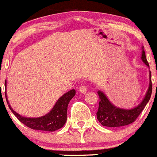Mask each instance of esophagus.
Wrapping results in <instances>:
<instances>
[{
	"label": "esophagus",
	"instance_id": "34e87169",
	"mask_svg": "<svg viewBox=\"0 0 157 157\" xmlns=\"http://www.w3.org/2000/svg\"><path fill=\"white\" fill-rule=\"evenodd\" d=\"M79 92H81V93L84 94L87 92V89H86V87L85 86H81L79 87Z\"/></svg>",
	"mask_w": 157,
	"mask_h": 157
}]
</instances>
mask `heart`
<instances>
[{
    "label": "heart",
    "instance_id": "heart-1",
    "mask_svg": "<svg viewBox=\"0 0 157 157\" xmlns=\"http://www.w3.org/2000/svg\"><path fill=\"white\" fill-rule=\"evenodd\" d=\"M62 81H65V78H62Z\"/></svg>",
    "mask_w": 157,
    "mask_h": 157
}]
</instances>
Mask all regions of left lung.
Masks as SVG:
<instances>
[{
	"mask_svg": "<svg viewBox=\"0 0 157 157\" xmlns=\"http://www.w3.org/2000/svg\"><path fill=\"white\" fill-rule=\"evenodd\" d=\"M141 59L144 62L145 65L150 68V65L146 58V54H145L143 47H142ZM149 78H150V83H149L147 93L140 104L133 108L124 109L116 106L110 102V100L103 92L98 90L97 93L99 96V105H98V109L96 113L97 119L98 122L102 126H107V127H119V126H126L133 122L136 119L140 116L151 97L152 82L150 71Z\"/></svg>",
	"mask_w": 157,
	"mask_h": 157,
	"instance_id": "obj_1",
	"label": "left lung"
}]
</instances>
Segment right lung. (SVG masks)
I'll list each match as a JSON object with an SVG mask.
<instances>
[{
  "mask_svg": "<svg viewBox=\"0 0 157 157\" xmlns=\"http://www.w3.org/2000/svg\"><path fill=\"white\" fill-rule=\"evenodd\" d=\"M5 90H7V81H5ZM75 95V90L71 89L68 92L64 94L55 102L53 108L49 113L41 117L31 118L25 117L16 113L9 103L7 97V92H5V97L7 103L10 108V111L14 113V116L21 122L23 124L35 130L47 131V132H54L58 130L60 128L63 127L67 120V109L70 100Z\"/></svg>",
  "mask_w": 157,
  "mask_h": 157,
  "instance_id": "right-lung-1",
  "label": "right lung"
}]
</instances>
